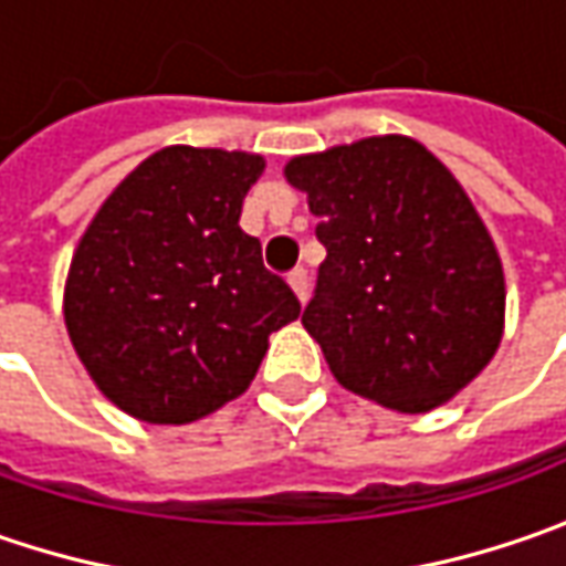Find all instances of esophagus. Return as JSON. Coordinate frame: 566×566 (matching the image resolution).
I'll return each mask as SVG.
<instances>
[{"instance_id":"esophagus-1","label":"esophagus","mask_w":566,"mask_h":566,"mask_svg":"<svg viewBox=\"0 0 566 566\" xmlns=\"http://www.w3.org/2000/svg\"><path fill=\"white\" fill-rule=\"evenodd\" d=\"M290 286H293V293L298 295V302H305L308 298V271L305 268H295V271H290Z\"/></svg>"}]
</instances>
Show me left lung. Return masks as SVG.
<instances>
[{
  "label": "left lung",
  "instance_id": "1",
  "mask_svg": "<svg viewBox=\"0 0 566 566\" xmlns=\"http://www.w3.org/2000/svg\"><path fill=\"white\" fill-rule=\"evenodd\" d=\"M327 249L302 324L334 378L397 412H428L475 378L504 334L489 229L428 147L361 138L286 164Z\"/></svg>",
  "mask_w": 566,
  "mask_h": 566
}]
</instances>
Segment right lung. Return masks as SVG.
Masks as SVG:
<instances>
[{
	"mask_svg": "<svg viewBox=\"0 0 566 566\" xmlns=\"http://www.w3.org/2000/svg\"><path fill=\"white\" fill-rule=\"evenodd\" d=\"M264 157L164 147L122 179L77 242L65 327L103 397L150 424L205 419L249 390L302 305L242 232Z\"/></svg>",
	"mask_w": 566,
	"mask_h": 566,
	"instance_id": "1",
	"label": "right lung"
}]
</instances>
